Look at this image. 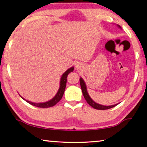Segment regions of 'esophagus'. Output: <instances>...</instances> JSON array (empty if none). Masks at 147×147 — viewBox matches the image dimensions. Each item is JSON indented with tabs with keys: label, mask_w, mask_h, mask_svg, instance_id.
I'll list each match as a JSON object with an SVG mask.
<instances>
[{
	"label": "esophagus",
	"mask_w": 147,
	"mask_h": 147,
	"mask_svg": "<svg viewBox=\"0 0 147 147\" xmlns=\"http://www.w3.org/2000/svg\"><path fill=\"white\" fill-rule=\"evenodd\" d=\"M77 67H78V66H77Z\"/></svg>",
	"instance_id": "obj_1"
}]
</instances>
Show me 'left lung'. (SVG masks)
<instances>
[{
  "label": "left lung",
  "instance_id": "1",
  "mask_svg": "<svg viewBox=\"0 0 147 147\" xmlns=\"http://www.w3.org/2000/svg\"><path fill=\"white\" fill-rule=\"evenodd\" d=\"M118 27L121 28V26L119 25H118ZM80 83L81 89H82V93H83L84 98H85L86 100L87 101V102H88L91 107H93V108L96 109H101V110H104V109H110L111 108H113V107H115V106H117L118 104H114V105H111V106H103V105H101V104L96 103L95 102H94L93 100H92L90 96H89V94L88 93V91H87V88H86L85 82L84 81L82 78H80Z\"/></svg>",
  "mask_w": 147,
  "mask_h": 147
}]
</instances>
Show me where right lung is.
<instances>
[{"label": "right lung", "mask_w": 147, "mask_h": 147, "mask_svg": "<svg viewBox=\"0 0 147 147\" xmlns=\"http://www.w3.org/2000/svg\"><path fill=\"white\" fill-rule=\"evenodd\" d=\"M74 70V67H72L69 68L67 69L65 73L62 74V76L61 77V80H60V84H59V88L58 89V91L57 92L56 94L54 96V98H53L51 100H50L49 101L46 102H43V103H35V102H32L26 100L25 99L23 98L22 96H21V97L25 100L27 102L30 104L31 105L38 107V108H50V107H53L54 105L58 102L61 100L62 96L63 95L65 89V87H66V83H67V75L68 74L73 72Z\"/></svg>", "instance_id": "obj_1"}]
</instances>
